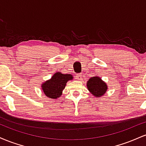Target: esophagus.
I'll return each instance as SVG.
<instances>
[{
	"mask_svg": "<svg viewBox=\"0 0 146 146\" xmlns=\"http://www.w3.org/2000/svg\"><path fill=\"white\" fill-rule=\"evenodd\" d=\"M82 78V74H81V73H78V74L76 75V79H78V80H81Z\"/></svg>",
	"mask_w": 146,
	"mask_h": 146,
	"instance_id": "34e87169",
	"label": "esophagus"
}]
</instances>
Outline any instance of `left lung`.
Returning a JSON list of instances; mask_svg holds the SVG:
<instances>
[{
    "instance_id": "left-lung-1",
    "label": "left lung",
    "mask_w": 146,
    "mask_h": 146,
    "mask_svg": "<svg viewBox=\"0 0 146 146\" xmlns=\"http://www.w3.org/2000/svg\"><path fill=\"white\" fill-rule=\"evenodd\" d=\"M87 88L89 92L95 98L103 96L108 89L106 83H105L100 77H92L87 82Z\"/></svg>"
}]
</instances>
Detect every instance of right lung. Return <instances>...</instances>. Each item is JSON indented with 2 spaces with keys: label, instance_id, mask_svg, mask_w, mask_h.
Instances as JSON below:
<instances>
[{
  "label": "right lung",
  "instance_id": "right-lung-1",
  "mask_svg": "<svg viewBox=\"0 0 146 146\" xmlns=\"http://www.w3.org/2000/svg\"><path fill=\"white\" fill-rule=\"evenodd\" d=\"M73 78V75L71 74H62L60 72L56 73L50 80L42 84L43 93L48 98L56 100L62 95L66 82Z\"/></svg>",
  "mask_w": 146,
  "mask_h": 146
}]
</instances>
